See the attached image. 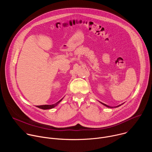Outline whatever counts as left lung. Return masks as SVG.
<instances>
[{"label": "left lung", "mask_w": 152, "mask_h": 152, "mask_svg": "<svg viewBox=\"0 0 152 152\" xmlns=\"http://www.w3.org/2000/svg\"><path fill=\"white\" fill-rule=\"evenodd\" d=\"M101 103H102L103 105H104V106H106V107H111V106H107V105H106V104H104V103H102V102H100ZM121 106V104H120V105H118V106H116V107H118V106Z\"/></svg>", "instance_id": "1"}]
</instances>
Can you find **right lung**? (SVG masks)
<instances>
[{"label": "right lung", "instance_id": "add662e5", "mask_svg": "<svg viewBox=\"0 0 152 152\" xmlns=\"http://www.w3.org/2000/svg\"><path fill=\"white\" fill-rule=\"evenodd\" d=\"M62 100V99H61L60 100H59L58 102L55 103V104H45V105H40V106H37V107L40 108V109L42 110H49V109H52L54 107H55L56 106H57L58 104V103Z\"/></svg>", "mask_w": 152, "mask_h": 152}]
</instances>
